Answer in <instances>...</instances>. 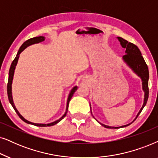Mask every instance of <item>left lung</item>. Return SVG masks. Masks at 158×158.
<instances>
[{
	"label": "left lung",
	"mask_w": 158,
	"mask_h": 158,
	"mask_svg": "<svg viewBox=\"0 0 158 158\" xmlns=\"http://www.w3.org/2000/svg\"><path fill=\"white\" fill-rule=\"evenodd\" d=\"M117 39L120 42V44H121L122 48H125L126 49V51H125L126 55H124V56H123L122 59H123V61L126 63V64H127V66L134 71V73H135L139 77H140V79H142V89L144 92V102H143L142 108H141L139 111V113H137V115H136L135 118H134V120L131 122V123H129V124L121 126V127H110V126H107V125L103 124V123H101L100 122L98 121V120L94 118L101 126H102V127H104L105 128H107V129H119V128L128 127V126L133 123V122L136 119V118L138 117V115L140 114V113L142 112V109L144 108V107L146 106L147 102H148V97H149V87H148L149 70H148V65L146 64L144 58L142 56V54H141L139 49L137 46L134 45V44L131 43H129L127 40L123 39L122 37H118ZM89 106H90V110H91V113H92L91 105H90V103H89Z\"/></svg>",
	"instance_id": "8db88e82"
}]
</instances>
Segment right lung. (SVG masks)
Here are the masks:
<instances>
[{
	"mask_svg": "<svg viewBox=\"0 0 158 158\" xmlns=\"http://www.w3.org/2000/svg\"><path fill=\"white\" fill-rule=\"evenodd\" d=\"M45 40V37H43V36L36 37H33V38L29 39L28 40L25 41L24 43L22 44V46H21L20 48H19V51L17 52V55H16V58H14V60H13V62H12L11 65H10V69H9V73H8V85H7V93H8V100H9L10 105H11L12 107H13L14 109V110L16 111V113H17L18 115H19V116L20 118L22 119L23 121H24L25 123H28V124H31V125H34V126H37V127H51V126H53L55 124H56V123H58V122H60L63 118H64L65 116H66V113H67V111H68L69 102H70V100H71V98H72L73 94H74V92L76 91H77V88H78L77 86H74V87H73L72 89H71L70 92H69V96H68V99H67L66 109V111H65L64 114L63 115L62 117H60L59 119L56 120V121L52 122V123H32V122H30V121H27V119H25L23 117L22 115L20 114V113L19 112L17 109H16L15 105H14V100H13V97H12V82H13L14 71H15L16 66V65H17L19 58V55H20L21 52H22L23 50L25 49V48H27V47H29V46H30L31 45H34V44L40 43H41V42H43L44 40Z\"/></svg>",
	"mask_w": 158,
	"mask_h": 158,
	"instance_id": "1",
	"label": "right lung"
}]
</instances>
